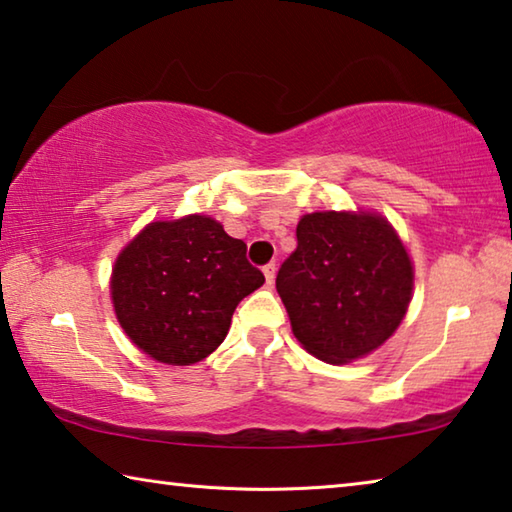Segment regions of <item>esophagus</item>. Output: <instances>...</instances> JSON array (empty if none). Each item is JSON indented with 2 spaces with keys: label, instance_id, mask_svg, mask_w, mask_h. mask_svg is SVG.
<instances>
[{
  "label": "esophagus",
  "instance_id": "1",
  "mask_svg": "<svg viewBox=\"0 0 512 512\" xmlns=\"http://www.w3.org/2000/svg\"><path fill=\"white\" fill-rule=\"evenodd\" d=\"M263 274H265V283H267V286H272V283H274V274H276V265H274V263H267V265L263 267Z\"/></svg>",
  "mask_w": 512,
  "mask_h": 512
}]
</instances>
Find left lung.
I'll return each mask as SVG.
<instances>
[{
    "mask_svg": "<svg viewBox=\"0 0 512 512\" xmlns=\"http://www.w3.org/2000/svg\"><path fill=\"white\" fill-rule=\"evenodd\" d=\"M292 333L324 363L370 354L404 320L413 265L395 229L370 213H311L276 274Z\"/></svg>",
    "mask_w": 512,
    "mask_h": 512,
    "instance_id": "1",
    "label": "left lung"
}]
</instances>
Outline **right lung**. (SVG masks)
I'll return each mask as SVG.
<instances>
[{
    "label": "right lung",
    "instance_id": "1",
    "mask_svg": "<svg viewBox=\"0 0 512 512\" xmlns=\"http://www.w3.org/2000/svg\"><path fill=\"white\" fill-rule=\"evenodd\" d=\"M265 283L247 245L220 222H152L117 258L115 315L136 345L167 365H192L222 345L236 306Z\"/></svg>",
    "mask_w": 512,
    "mask_h": 512
}]
</instances>
